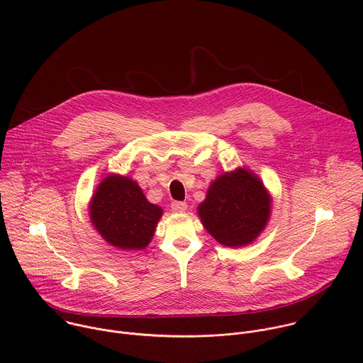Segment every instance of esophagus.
I'll use <instances>...</instances> for the list:
<instances>
[{
	"mask_svg": "<svg viewBox=\"0 0 363 363\" xmlns=\"http://www.w3.org/2000/svg\"><path fill=\"white\" fill-rule=\"evenodd\" d=\"M171 208L174 213H185L188 208L186 202H181V201H175L171 203Z\"/></svg>",
	"mask_w": 363,
	"mask_h": 363,
	"instance_id": "1",
	"label": "esophagus"
}]
</instances>
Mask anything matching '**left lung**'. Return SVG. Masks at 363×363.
I'll return each mask as SVG.
<instances>
[{
	"label": "left lung",
	"mask_w": 363,
	"mask_h": 363,
	"mask_svg": "<svg viewBox=\"0 0 363 363\" xmlns=\"http://www.w3.org/2000/svg\"><path fill=\"white\" fill-rule=\"evenodd\" d=\"M273 198L260 177L235 168L214 179L198 205L203 228L225 247H244L260 235L272 214Z\"/></svg>",
	"instance_id": "obj_1"
}]
</instances>
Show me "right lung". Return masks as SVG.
I'll use <instances>...</instances> for the list:
<instances>
[{
  "instance_id": "right-lung-1",
  "label": "right lung",
  "mask_w": 363,
  "mask_h": 363,
  "mask_svg": "<svg viewBox=\"0 0 363 363\" xmlns=\"http://www.w3.org/2000/svg\"><path fill=\"white\" fill-rule=\"evenodd\" d=\"M164 211L150 203L136 181L109 174L96 186L89 201L94 230L112 247L140 251L149 245Z\"/></svg>"
}]
</instances>
